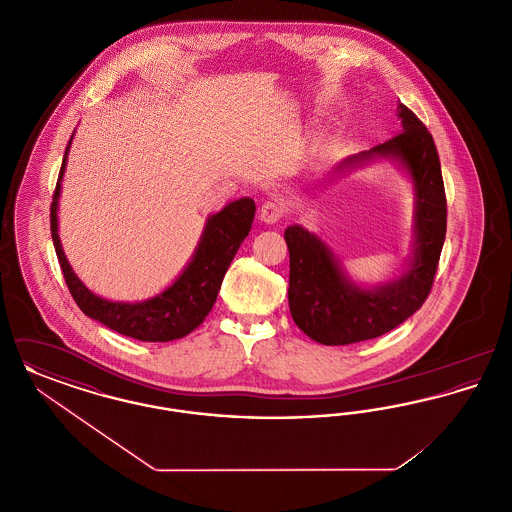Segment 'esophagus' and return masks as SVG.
<instances>
[{"mask_svg": "<svg viewBox=\"0 0 512 512\" xmlns=\"http://www.w3.org/2000/svg\"><path fill=\"white\" fill-rule=\"evenodd\" d=\"M286 203L282 199H267L263 205H261V213L259 217L261 220H265L267 224H274L278 220L286 217Z\"/></svg>", "mask_w": 512, "mask_h": 512, "instance_id": "obj_1", "label": "esophagus"}]
</instances>
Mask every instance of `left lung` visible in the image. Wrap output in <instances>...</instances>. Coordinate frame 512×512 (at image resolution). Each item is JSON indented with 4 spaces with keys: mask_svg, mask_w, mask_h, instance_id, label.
I'll use <instances>...</instances> for the list:
<instances>
[{
    "mask_svg": "<svg viewBox=\"0 0 512 512\" xmlns=\"http://www.w3.org/2000/svg\"><path fill=\"white\" fill-rule=\"evenodd\" d=\"M403 130L391 140L345 159L340 169L370 157H395L416 188V253L393 284L361 290L347 282L326 245L301 226L284 232L290 249L288 301L293 322L324 345L372 340L405 322L432 292L447 230V199L432 134L409 107L399 105Z\"/></svg>",
    "mask_w": 512,
    "mask_h": 512,
    "instance_id": "obj_1",
    "label": "left lung"
}]
</instances>
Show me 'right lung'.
<instances>
[{
  "label": "right lung",
  "mask_w": 512,
  "mask_h": 512,
  "mask_svg": "<svg viewBox=\"0 0 512 512\" xmlns=\"http://www.w3.org/2000/svg\"><path fill=\"white\" fill-rule=\"evenodd\" d=\"M69 146L65 149L59 180L53 192L49 224L63 278L76 305L84 315L134 340L172 341L188 336L211 313L219 295L222 278L251 230V222L255 217L253 199H238L207 220V228L192 263L169 290L142 303L105 301L90 292L76 278L57 236V197Z\"/></svg>",
  "instance_id": "right-lung-1"
}]
</instances>
